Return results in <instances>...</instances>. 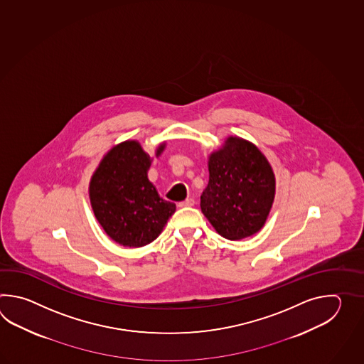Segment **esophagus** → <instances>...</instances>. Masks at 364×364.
I'll list each match as a JSON object with an SVG mask.
<instances>
[{"label": "esophagus", "instance_id": "obj_1", "mask_svg": "<svg viewBox=\"0 0 364 364\" xmlns=\"http://www.w3.org/2000/svg\"><path fill=\"white\" fill-rule=\"evenodd\" d=\"M193 204H195V200H193V198H188L186 200L181 201L179 207H193Z\"/></svg>", "mask_w": 364, "mask_h": 364}]
</instances>
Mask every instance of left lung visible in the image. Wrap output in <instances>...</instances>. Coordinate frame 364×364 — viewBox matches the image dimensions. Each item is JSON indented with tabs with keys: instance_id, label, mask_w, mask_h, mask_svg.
Returning <instances> with one entry per match:
<instances>
[{
	"instance_id": "1",
	"label": "left lung",
	"mask_w": 364,
	"mask_h": 364,
	"mask_svg": "<svg viewBox=\"0 0 364 364\" xmlns=\"http://www.w3.org/2000/svg\"><path fill=\"white\" fill-rule=\"evenodd\" d=\"M209 182L200 196L203 215L226 240H243L263 228L276 193L267 157L247 140L229 136L209 155Z\"/></svg>"
}]
</instances>
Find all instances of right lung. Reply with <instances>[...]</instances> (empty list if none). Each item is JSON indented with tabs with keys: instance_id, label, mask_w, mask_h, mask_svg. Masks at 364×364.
Returning <instances> with one entry per match:
<instances>
[{
	"instance_id": "add662e5",
	"label": "right lung",
	"mask_w": 364,
	"mask_h": 364,
	"mask_svg": "<svg viewBox=\"0 0 364 364\" xmlns=\"http://www.w3.org/2000/svg\"><path fill=\"white\" fill-rule=\"evenodd\" d=\"M165 143L156 149L161 155ZM151 157L126 140L101 160L90 182L93 213L109 237L124 247H143L163 232L176 204L164 200L148 179Z\"/></svg>"
}]
</instances>
